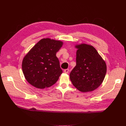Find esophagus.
Here are the masks:
<instances>
[{"instance_id": "1", "label": "esophagus", "mask_w": 126, "mask_h": 126, "mask_svg": "<svg viewBox=\"0 0 126 126\" xmlns=\"http://www.w3.org/2000/svg\"><path fill=\"white\" fill-rule=\"evenodd\" d=\"M64 73H66V74H68L69 72V69H65V70H64Z\"/></svg>"}]
</instances>
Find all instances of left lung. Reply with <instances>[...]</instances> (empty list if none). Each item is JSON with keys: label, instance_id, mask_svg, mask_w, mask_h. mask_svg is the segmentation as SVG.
<instances>
[{"label": "left lung", "instance_id": "8db88e82", "mask_svg": "<svg viewBox=\"0 0 126 126\" xmlns=\"http://www.w3.org/2000/svg\"><path fill=\"white\" fill-rule=\"evenodd\" d=\"M76 65L70 74L75 87L82 92H92L102 84L105 77V62L93 46L85 44L76 45Z\"/></svg>", "mask_w": 126, "mask_h": 126}]
</instances>
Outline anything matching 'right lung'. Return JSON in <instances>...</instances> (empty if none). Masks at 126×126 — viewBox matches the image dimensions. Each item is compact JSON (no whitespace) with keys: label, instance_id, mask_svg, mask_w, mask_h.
I'll return each instance as SVG.
<instances>
[{"label":"right lung","instance_id":"1","mask_svg":"<svg viewBox=\"0 0 126 126\" xmlns=\"http://www.w3.org/2000/svg\"><path fill=\"white\" fill-rule=\"evenodd\" d=\"M62 45L61 41L44 38L26 55L23 60L22 70L29 83L44 89L58 81L63 71L56 55Z\"/></svg>","mask_w":126,"mask_h":126}]
</instances>
